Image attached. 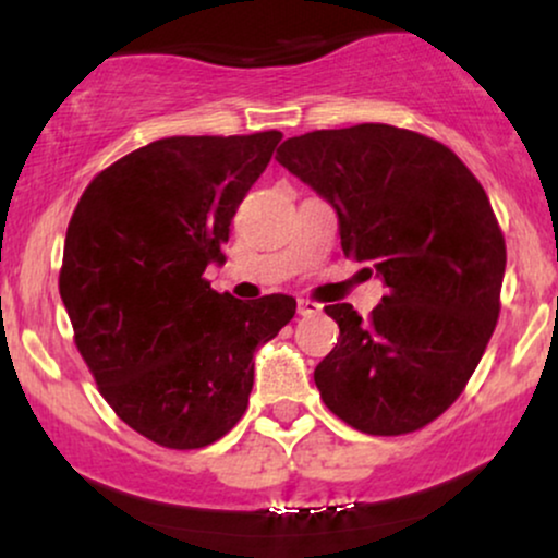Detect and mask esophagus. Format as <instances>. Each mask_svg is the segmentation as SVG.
I'll use <instances>...</instances> for the list:
<instances>
[{"instance_id":"34e87169","label":"esophagus","mask_w":558,"mask_h":558,"mask_svg":"<svg viewBox=\"0 0 558 558\" xmlns=\"http://www.w3.org/2000/svg\"><path fill=\"white\" fill-rule=\"evenodd\" d=\"M296 310H299L301 317H315V315H319V312H323V306H319L317 301L299 299V301H296Z\"/></svg>"}]
</instances>
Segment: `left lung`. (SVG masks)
I'll list each match as a JSON object with an SVG mask.
<instances>
[{
    "mask_svg": "<svg viewBox=\"0 0 558 558\" xmlns=\"http://www.w3.org/2000/svg\"><path fill=\"white\" fill-rule=\"evenodd\" d=\"M336 209L341 246L386 296L317 364L325 407L369 435L425 427L459 399L498 319L506 246L488 196L438 141L386 123L288 138L275 155Z\"/></svg>",
    "mask_w": 558,
    "mask_h": 558,
    "instance_id": "obj_1",
    "label": "left lung"
}]
</instances>
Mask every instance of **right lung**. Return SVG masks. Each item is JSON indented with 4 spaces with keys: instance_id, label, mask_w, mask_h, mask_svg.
Returning a JSON list of instances; mask_svg holds the SVG:
<instances>
[{
    "instance_id": "add662e5",
    "label": "right lung",
    "mask_w": 558,
    "mask_h": 558,
    "mask_svg": "<svg viewBox=\"0 0 558 558\" xmlns=\"http://www.w3.org/2000/svg\"><path fill=\"white\" fill-rule=\"evenodd\" d=\"M283 133L151 141L94 178L65 235L60 296L118 417L168 448H202L246 412L254 354L296 299L241 301L204 280Z\"/></svg>"
}]
</instances>
